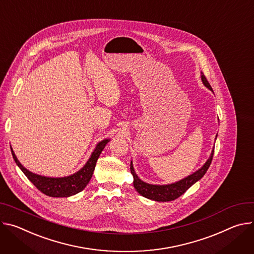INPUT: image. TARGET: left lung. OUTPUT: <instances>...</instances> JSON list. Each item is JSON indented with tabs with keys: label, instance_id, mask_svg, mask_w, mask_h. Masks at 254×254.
Returning a JSON list of instances; mask_svg holds the SVG:
<instances>
[{
	"label": "left lung",
	"instance_id": "1",
	"mask_svg": "<svg viewBox=\"0 0 254 254\" xmlns=\"http://www.w3.org/2000/svg\"><path fill=\"white\" fill-rule=\"evenodd\" d=\"M201 77H202V81L205 86L209 90L213 91L212 87L210 86L209 81L207 80V78L203 72H202ZM216 138H217V136H216ZM213 155H214V149L212 150L209 159L206 161V163L200 168V170H198L192 175L183 179L180 182H177V183L171 184V185H163V186L149 185V184L144 183L143 181L140 180L134 171V167H133V164L131 161L130 171H131V174L134 179V181H133L134 188L140 194L145 196V198H147L149 200H153V201H157V202L174 201V200L178 199L179 196H181L183 193H185L187 191V190L190 189L193 184H195L196 182L204 177V175L208 171V168L210 167V164L213 159Z\"/></svg>",
	"mask_w": 254,
	"mask_h": 254
}]
</instances>
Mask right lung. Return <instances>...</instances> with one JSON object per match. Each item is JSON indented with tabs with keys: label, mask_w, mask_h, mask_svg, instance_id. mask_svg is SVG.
Masks as SVG:
<instances>
[{
	"label": "right lung",
	"mask_w": 254,
	"mask_h": 254,
	"mask_svg": "<svg viewBox=\"0 0 254 254\" xmlns=\"http://www.w3.org/2000/svg\"><path fill=\"white\" fill-rule=\"evenodd\" d=\"M109 141H110L109 139H105L103 141L99 142L94 152L92 153L90 159L86 164H84V166L81 168V170H79L77 173L69 177H64V178H47V177H42V176L33 174L28 170H26V168L20 163L12 147H11V152L15 162L20 167V170L24 173L27 179L29 180L41 192H43L46 195L53 196V198H64V196L67 198V196L73 195L81 191L84 188L87 187V185L92 179L97 160Z\"/></svg>",
	"instance_id": "right-lung-1"
}]
</instances>
